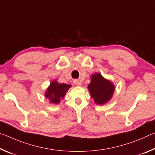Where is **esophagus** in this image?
Instances as JSON below:
<instances>
[{
	"mask_svg": "<svg viewBox=\"0 0 155 155\" xmlns=\"http://www.w3.org/2000/svg\"><path fill=\"white\" fill-rule=\"evenodd\" d=\"M74 85L77 86H81V85H82V83H81V81H79L78 80H74Z\"/></svg>",
	"mask_w": 155,
	"mask_h": 155,
	"instance_id": "1",
	"label": "esophagus"
}]
</instances>
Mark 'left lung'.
<instances>
[{
    "mask_svg": "<svg viewBox=\"0 0 155 155\" xmlns=\"http://www.w3.org/2000/svg\"><path fill=\"white\" fill-rule=\"evenodd\" d=\"M87 87L94 103L98 105L107 103L112 98L115 90L114 83L98 73L91 76V83Z\"/></svg>",
    "mask_w": 155,
    "mask_h": 155,
    "instance_id": "obj_1",
    "label": "left lung"
}]
</instances>
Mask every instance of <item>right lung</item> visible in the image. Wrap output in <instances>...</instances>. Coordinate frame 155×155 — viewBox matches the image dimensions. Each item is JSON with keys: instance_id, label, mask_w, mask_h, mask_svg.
<instances>
[{"instance_id": "right-lung-1", "label": "right lung", "mask_w": 155, "mask_h": 155, "mask_svg": "<svg viewBox=\"0 0 155 155\" xmlns=\"http://www.w3.org/2000/svg\"><path fill=\"white\" fill-rule=\"evenodd\" d=\"M71 87L70 85L65 83H59L54 80L50 84L45 93V97L49 100L51 103L59 104L61 98H64L65 93Z\"/></svg>"}]
</instances>
